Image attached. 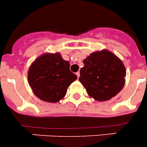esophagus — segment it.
<instances>
[{"label": "esophagus", "instance_id": "esophagus-1", "mask_svg": "<svg viewBox=\"0 0 147 147\" xmlns=\"http://www.w3.org/2000/svg\"><path fill=\"white\" fill-rule=\"evenodd\" d=\"M76 75H77V76H78V78H79V77H80V72H76Z\"/></svg>", "mask_w": 147, "mask_h": 147}]
</instances>
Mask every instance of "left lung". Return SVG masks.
<instances>
[{
	"label": "left lung",
	"mask_w": 147,
	"mask_h": 147,
	"mask_svg": "<svg viewBox=\"0 0 147 147\" xmlns=\"http://www.w3.org/2000/svg\"><path fill=\"white\" fill-rule=\"evenodd\" d=\"M79 81L90 97L105 101L117 95L125 84L123 62L107 50L93 52L83 60Z\"/></svg>",
	"instance_id": "1"
}]
</instances>
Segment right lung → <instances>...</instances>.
I'll return each mask as SVG.
<instances>
[{
  "instance_id": "right-lung-1",
  "label": "right lung",
  "mask_w": 147,
  "mask_h": 147,
  "mask_svg": "<svg viewBox=\"0 0 147 147\" xmlns=\"http://www.w3.org/2000/svg\"><path fill=\"white\" fill-rule=\"evenodd\" d=\"M69 66L59 53L45 54L37 58L28 73V84L34 93L46 102L60 100L68 87L78 78L69 70Z\"/></svg>"
}]
</instances>
